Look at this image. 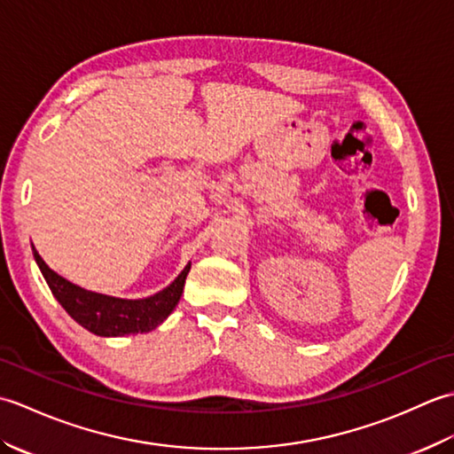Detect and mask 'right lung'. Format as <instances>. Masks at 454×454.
Wrapping results in <instances>:
<instances>
[{
  "label": "right lung",
  "mask_w": 454,
  "mask_h": 454,
  "mask_svg": "<svg viewBox=\"0 0 454 454\" xmlns=\"http://www.w3.org/2000/svg\"><path fill=\"white\" fill-rule=\"evenodd\" d=\"M35 262L41 269L46 285L64 310L85 330L101 337H121L129 333H146L166 320L177 306L185 286V278L191 265H187L179 277L163 291L140 301H127L107 294L91 293L85 288L66 281L64 277L54 273L33 246Z\"/></svg>",
  "instance_id": "add662e5"
}]
</instances>
